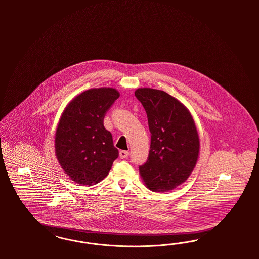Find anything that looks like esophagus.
<instances>
[{
    "mask_svg": "<svg viewBox=\"0 0 259 259\" xmlns=\"http://www.w3.org/2000/svg\"><path fill=\"white\" fill-rule=\"evenodd\" d=\"M128 156H129V152H128V151L121 150V151L119 152V157H120V158H126Z\"/></svg>",
    "mask_w": 259,
    "mask_h": 259,
    "instance_id": "34e87169",
    "label": "esophagus"
}]
</instances>
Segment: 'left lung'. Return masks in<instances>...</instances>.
I'll return each mask as SVG.
<instances>
[{"label": "left lung", "instance_id": "obj_1", "mask_svg": "<svg viewBox=\"0 0 259 259\" xmlns=\"http://www.w3.org/2000/svg\"><path fill=\"white\" fill-rule=\"evenodd\" d=\"M136 98L146 111L151 132L149 156L140 166L141 178L154 192H168L193 172L199 139L188 109L164 91L139 88Z\"/></svg>", "mask_w": 259, "mask_h": 259}]
</instances>
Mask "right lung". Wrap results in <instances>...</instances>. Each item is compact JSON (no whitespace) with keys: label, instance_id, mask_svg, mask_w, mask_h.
<instances>
[{"label":"right lung","instance_id":"1","mask_svg":"<svg viewBox=\"0 0 259 259\" xmlns=\"http://www.w3.org/2000/svg\"><path fill=\"white\" fill-rule=\"evenodd\" d=\"M119 97L114 88L89 89L66 106L55 136L56 157L72 181L89 185L109 172L118 150L103 118Z\"/></svg>","mask_w":259,"mask_h":259}]
</instances>
